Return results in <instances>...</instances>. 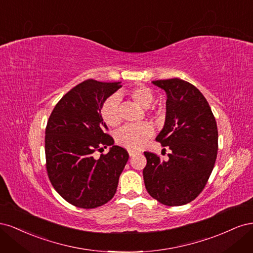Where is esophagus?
I'll return each instance as SVG.
<instances>
[{
  "label": "esophagus",
  "mask_w": 253,
  "mask_h": 253,
  "mask_svg": "<svg viewBox=\"0 0 253 253\" xmlns=\"http://www.w3.org/2000/svg\"><path fill=\"white\" fill-rule=\"evenodd\" d=\"M135 154H136V152L131 151V150H128V155H129V156L133 157V156H135Z\"/></svg>",
  "instance_id": "obj_1"
}]
</instances>
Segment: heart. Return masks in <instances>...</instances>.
Masks as SVG:
<instances>
[{
  "label": "heart",
  "instance_id": "heart-1",
  "mask_svg": "<svg viewBox=\"0 0 253 253\" xmlns=\"http://www.w3.org/2000/svg\"><path fill=\"white\" fill-rule=\"evenodd\" d=\"M129 96L143 109H149L155 100L154 93L147 86H137L131 90ZM120 96L114 94L104 101L101 108V116L106 125L116 126L120 124ZM153 135V128L147 124L126 126L120 128L116 135V141L131 151H137L143 147L148 138Z\"/></svg>",
  "mask_w": 253,
  "mask_h": 253
}]
</instances>
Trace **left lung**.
Returning <instances> with one entry per match:
<instances>
[{
  "label": "left lung",
  "instance_id": "8db88e82",
  "mask_svg": "<svg viewBox=\"0 0 253 253\" xmlns=\"http://www.w3.org/2000/svg\"><path fill=\"white\" fill-rule=\"evenodd\" d=\"M152 83L167 94L165 126L156 140L171 153L162 160L144 152V185L160 204L182 206L200 195L210 177L218 148L216 121L208 101L191 83L178 78Z\"/></svg>",
  "mask_w": 253,
  "mask_h": 253
}]
</instances>
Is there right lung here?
<instances>
[{"mask_svg":"<svg viewBox=\"0 0 253 253\" xmlns=\"http://www.w3.org/2000/svg\"><path fill=\"white\" fill-rule=\"evenodd\" d=\"M121 82L83 81L66 93L55 106L45 129L46 169L52 187L66 202L93 209L111 201L128 154L114 145L103 131L104 101L121 87ZM111 146L99 159L96 150Z\"/></svg>","mask_w":253,"mask_h":253,"instance_id":"obj_1","label":"right lung"}]
</instances>
